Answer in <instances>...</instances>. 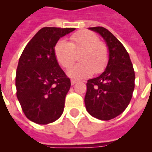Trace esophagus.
<instances>
[{"instance_id": "esophagus-1", "label": "esophagus", "mask_w": 152, "mask_h": 152, "mask_svg": "<svg viewBox=\"0 0 152 152\" xmlns=\"http://www.w3.org/2000/svg\"><path fill=\"white\" fill-rule=\"evenodd\" d=\"M76 82H77V80H71V84H72V85H74V84H76Z\"/></svg>"}]
</instances>
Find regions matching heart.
Here are the masks:
<instances>
[{
    "instance_id": "obj_1",
    "label": "heart",
    "mask_w": 152,
    "mask_h": 152,
    "mask_svg": "<svg viewBox=\"0 0 152 152\" xmlns=\"http://www.w3.org/2000/svg\"><path fill=\"white\" fill-rule=\"evenodd\" d=\"M54 51L58 62L66 69L74 64L76 59V53L81 51L79 59L82 62L68 71V75L74 79L87 78L94 72L96 74L101 73L108 63L107 46L99 41L94 32L87 30L72 34L70 42L65 39L59 40Z\"/></svg>"
}]
</instances>
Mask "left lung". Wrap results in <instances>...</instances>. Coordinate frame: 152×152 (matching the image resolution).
Segmentation results:
<instances>
[{"label": "left lung", "mask_w": 152, "mask_h": 152, "mask_svg": "<svg viewBox=\"0 0 152 152\" xmlns=\"http://www.w3.org/2000/svg\"><path fill=\"white\" fill-rule=\"evenodd\" d=\"M99 34L108 47L105 71L88 80L84 102L89 114L102 121L118 117L129 106L135 87V72L129 55L121 42L102 27H89Z\"/></svg>", "instance_id": "left-lung-1"}]
</instances>
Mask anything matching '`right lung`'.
<instances>
[{"label":"right lung","instance_id":"right-lung-1","mask_svg":"<svg viewBox=\"0 0 152 152\" xmlns=\"http://www.w3.org/2000/svg\"><path fill=\"white\" fill-rule=\"evenodd\" d=\"M76 28L43 27L27 43L15 76L16 96L30 121L47 125L61 116L71 82L61 69L54 48Z\"/></svg>","mask_w":152,"mask_h":152}]
</instances>
